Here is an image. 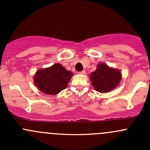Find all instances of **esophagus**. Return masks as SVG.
Returning a JSON list of instances; mask_svg holds the SVG:
<instances>
[{
	"mask_svg": "<svg viewBox=\"0 0 150 150\" xmlns=\"http://www.w3.org/2000/svg\"><path fill=\"white\" fill-rule=\"evenodd\" d=\"M79 73L81 74V75H85V74H86V71L82 70V71H81V72H80Z\"/></svg>",
	"mask_w": 150,
	"mask_h": 150,
	"instance_id": "1",
	"label": "esophagus"
}]
</instances>
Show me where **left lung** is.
<instances>
[{"label": "left lung", "instance_id": "8db88e82", "mask_svg": "<svg viewBox=\"0 0 150 150\" xmlns=\"http://www.w3.org/2000/svg\"><path fill=\"white\" fill-rule=\"evenodd\" d=\"M90 78L95 90L106 93L114 89L119 84L121 80V73L117 69L101 63L97 65V69L91 73Z\"/></svg>", "mask_w": 150, "mask_h": 150}]
</instances>
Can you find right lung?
I'll return each instance as SVG.
<instances>
[{"instance_id":"right-lung-1","label":"right lung","mask_w":150,"mask_h":150,"mask_svg":"<svg viewBox=\"0 0 150 150\" xmlns=\"http://www.w3.org/2000/svg\"><path fill=\"white\" fill-rule=\"evenodd\" d=\"M72 75V72L57 63L51 67L37 71L34 82L40 91L54 95L66 88Z\"/></svg>"}]
</instances>
